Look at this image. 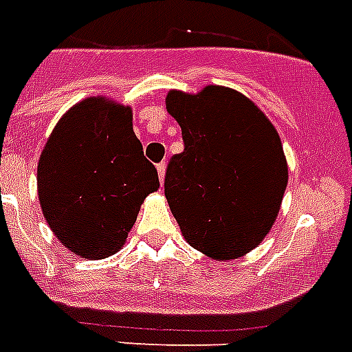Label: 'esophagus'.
I'll list each match as a JSON object with an SVG mask.
<instances>
[{
	"label": "esophagus",
	"mask_w": 352,
	"mask_h": 352,
	"mask_svg": "<svg viewBox=\"0 0 352 352\" xmlns=\"http://www.w3.org/2000/svg\"><path fill=\"white\" fill-rule=\"evenodd\" d=\"M164 171H166V164L164 162H159L157 164V173H159V181H164Z\"/></svg>",
	"instance_id": "obj_1"
}]
</instances>
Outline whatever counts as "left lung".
I'll return each mask as SVG.
<instances>
[{
	"label": "left lung",
	"instance_id": "left-lung-1",
	"mask_svg": "<svg viewBox=\"0 0 352 352\" xmlns=\"http://www.w3.org/2000/svg\"><path fill=\"white\" fill-rule=\"evenodd\" d=\"M184 152L171 155L164 195L188 243L214 259L252 250L270 231L288 182L281 140L238 91H170Z\"/></svg>",
	"mask_w": 352,
	"mask_h": 352
}]
</instances>
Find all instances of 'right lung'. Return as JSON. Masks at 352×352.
Returning <instances> with one entry per match:
<instances>
[{
    "instance_id": "1",
    "label": "right lung",
    "mask_w": 352,
    "mask_h": 352,
    "mask_svg": "<svg viewBox=\"0 0 352 352\" xmlns=\"http://www.w3.org/2000/svg\"><path fill=\"white\" fill-rule=\"evenodd\" d=\"M37 186L44 218L64 247L102 259L125 243L159 177L132 131L131 109L89 98L50 135Z\"/></svg>"
}]
</instances>
